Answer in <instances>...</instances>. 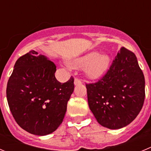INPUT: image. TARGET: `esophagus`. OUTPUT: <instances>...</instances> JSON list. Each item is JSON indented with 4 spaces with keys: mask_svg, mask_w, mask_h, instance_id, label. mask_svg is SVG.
Masks as SVG:
<instances>
[{
    "mask_svg": "<svg viewBox=\"0 0 151 151\" xmlns=\"http://www.w3.org/2000/svg\"><path fill=\"white\" fill-rule=\"evenodd\" d=\"M81 81H80V79H78V78H75V80H74V84H75V85H77V84H81Z\"/></svg>",
    "mask_w": 151,
    "mask_h": 151,
    "instance_id": "34e87169",
    "label": "esophagus"
}]
</instances>
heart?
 Returning <instances> with one entry per match:
<instances>
[{
	"label": "heart",
	"instance_id": "1",
	"mask_svg": "<svg viewBox=\"0 0 151 151\" xmlns=\"http://www.w3.org/2000/svg\"><path fill=\"white\" fill-rule=\"evenodd\" d=\"M110 58L105 54L91 52L72 61L74 67H85L86 75L92 79H97L105 73L110 65Z\"/></svg>",
	"mask_w": 151,
	"mask_h": 151
}]
</instances>
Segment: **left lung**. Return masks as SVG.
<instances>
[{"label": "left lung", "instance_id": "8db88e82", "mask_svg": "<svg viewBox=\"0 0 151 151\" xmlns=\"http://www.w3.org/2000/svg\"><path fill=\"white\" fill-rule=\"evenodd\" d=\"M145 84L135 54L122 47L104 76L86 84L89 107L97 122L113 130L131 123L142 108Z\"/></svg>", "mask_w": 151, "mask_h": 151}]
</instances>
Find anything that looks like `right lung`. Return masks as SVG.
I'll use <instances>...</instances> for the list:
<instances>
[{"mask_svg": "<svg viewBox=\"0 0 151 151\" xmlns=\"http://www.w3.org/2000/svg\"><path fill=\"white\" fill-rule=\"evenodd\" d=\"M56 66L31 50L20 57L9 78L6 98L10 111L26 131L45 136L62 123L74 90L73 77L65 83L55 78Z\"/></svg>", "mask_w": 151, "mask_h": 151, "instance_id": "1", "label": "right lung"}]
</instances>
